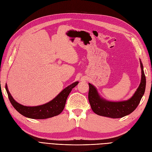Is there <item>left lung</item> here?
<instances>
[{"instance_id":"obj_1","label":"left lung","mask_w":152,"mask_h":152,"mask_svg":"<svg viewBox=\"0 0 152 152\" xmlns=\"http://www.w3.org/2000/svg\"><path fill=\"white\" fill-rule=\"evenodd\" d=\"M141 68V79L140 84L132 97L123 102H109L101 98L96 87L89 83V102L93 111L100 116L113 118H122L131 113L138 106L143 96L146 87V77L143 66L140 60Z\"/></svg>"}]
</instances>
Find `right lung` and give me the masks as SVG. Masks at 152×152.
I'll return each mask as SVG.
<instances>
[{
    "mask_svg": "<svg viewBox=\"0 0 152 152\" xmlns=\"http://www.w3.org/2000/svg\"><path fill=\"white\" fill-rule=\"evenodd\" d=\"M78 83L79 82H75L66 87L50 102L36 107H26L18 103L12 97L7 89V84H6V89L13 107L22 115L30 118L45 119L56 116L63 112L69 94Z\"/></svg>",
    "mask_w": 152,
    "mask_h": 152,
    "instance_id": "add662e5",
    "label": "right lung"
}]
</instances>
